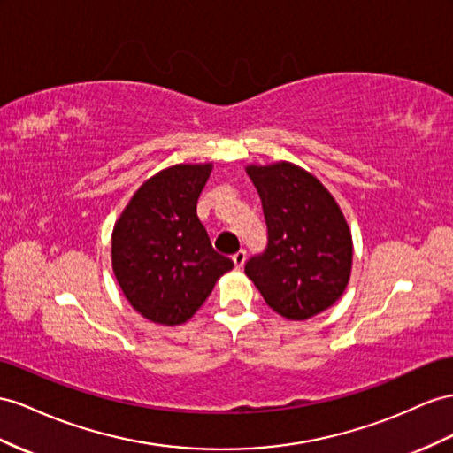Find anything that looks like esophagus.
Here are the masks:
<instances>
[{"label": "esophagus", "mask_w": 453, "mask_h": 453, "mask_svg": "<svg viewBox=\"0 0 453 453\" xmlns=\"http://www.w3.org/2000/svg\"><path fill=\"white\" fill-rule=\"evenodd\" d=\"M247 262V250L245 249H239L235 254H234V264L237 265V268H242Z\"/></svg>", "instance_id": "34e87169"}]
</instances>
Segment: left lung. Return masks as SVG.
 <instances>
[{"label":"left lung","mask_w":453,"mask_h":453,"mask_svg":"<svg viewBox=\"0 0 453 453\" xmlns=\"http://www.w3.org/2000/svg\"><path fill=\"white\" fill-rule=\"evenodd\" d=\"M211 165H176L139 188L116 219L112 270L127 303L160 326L195 316L216 281L234 268L214 250L196 216Z\"/></svg>","instance_id":"8db88e82"}]
</instances>
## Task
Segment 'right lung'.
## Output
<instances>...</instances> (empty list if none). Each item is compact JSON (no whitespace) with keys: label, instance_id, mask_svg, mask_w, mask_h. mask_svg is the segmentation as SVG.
I'll use <instances>...</instances> for the list:
<instances>
[{"label":"right lung","instance_id":"add662e5","mask_svg":"<svg viewBox=\"0 0 453 453\" xmlns=\"http://www.w3.org/2000/svg\"><path fill=\"white\" fill-rule=\"evenodd\" d=\"M268 226V245L245 273L277 314L304 321L331 308L350 280L352 237L337 201L291 162L247 166Z\"/></svg>","mask_w":453,"mask_h":453}]
</instances>
